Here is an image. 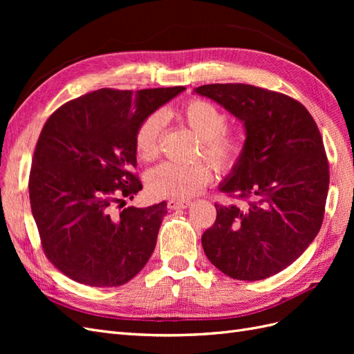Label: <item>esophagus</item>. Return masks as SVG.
Masks as SVG:
<instances>
[{
  "label": "esophagus",
  "mask_w": 354,
  "mask_h": 354,
  "mask_svg": "<svg viewBox=\"0 0 354 354\" xmlns=\"http://www.w3.org/2000/svg\"><path fill=\"white\" fill-rule=\"evenodd\" d=\"M190 201H177V199H171L168 201V208L169 209H185L187 207H190Z\"/></svg>",
  "instance_id": "1"
}]
</instances>
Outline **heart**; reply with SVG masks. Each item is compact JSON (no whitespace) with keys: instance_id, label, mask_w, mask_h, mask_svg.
Returning <instances> with one entry per match:
<instances>
[{"instance_id":"b5f03b06","label":"heart","mask_w":354,"mask_h":354,"mask_svg":"<svg viewBox=\"0 0 354 354\" xmlns=\"http://www.w3.org/2000/svg\"><path fill=\"white\" fill-rule=\"evenodd\" d=\"M164 118L176 116L177 121L196 136L201 153L220 169H227L238 162L243 151V140L236 133L224 130L226 115L217 106L205 100H192L176 112L164 111L152 113L137 128L134 137L136 153L145 162L158 156L159 137ZM211 169L207 164L176 165L164 162L149 171L146 185L158 198L185 201L198 195L211 181Z\"/></svg>"}]
</instances>
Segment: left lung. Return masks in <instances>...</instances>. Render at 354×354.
<instances>
[{
    "instance_id": "1",
    "label": "left lung",
    "mask_w": 354,
    "mask_h": 354,
    "mask_svg": "<svg viewBox=\"0 0 354 354\" xmlns=\"http://www.w3.org/2000/svg\"><path fill=\"white\" fill-rule=\"evenodd\" d=\"M194 93L245 130L243 151L218 189L246 203H217L203 251L232 279H266L291 266L322 226L329 165L319 128L299 102L254 85L209 84Z\"/></svg>"
}]
</instances>
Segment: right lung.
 <instances>
[{
  "label": "right lung",
  "instance_id": "add662e5",
  "mask_svg": "<svg viewBox=\"0 0 354 354\" xmlns=\"http://www.w3.org/2000/svg\"><path fill=\"white\" fill-rule=\"evenodd\" d=\"M185 90L102 88L48 118L32 159L30 209L48 260L71 279L120 286L151 259L167 202L113 207L143 189L133 174L137 128Z\"/></svg>",
  "mask_w": 354,
  "mask_h": 354
}]
</instances>
